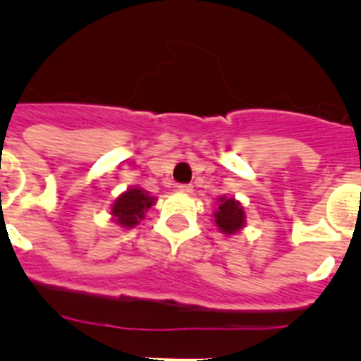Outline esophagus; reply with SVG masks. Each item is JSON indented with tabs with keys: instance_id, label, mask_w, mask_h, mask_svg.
Returning <instances> with one entry per match:
<instances>
[{
	"instance_id": "obj_1",
	"label": "esophagus",
	"mask_w": 361,
	"mask_h": 361,
	"mask_svg": "<svg viewBox=\"0 0 361 361\" xmlns=\"http://www.w3.org/2000/svg\"><path fill=\"white\" fill-rule=\"evenodd\" d=\"M177 190L180 191V193H186V195H190L191 191H193V186H191V184H178Z\"/></svg>"
}]
</instances>
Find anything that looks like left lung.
<instances>
[{
    "instance_id": "obj_1",
    "label": "left lung",
    "mask_w": 361,
    "mask_h": 361,
    "mask_svg": "<svg viewBox=\"0 0 361 361\" xmlns=\"http://www.w3.org/2000/svg\"><path fill=\"white\" fill-rule=\"evenodd\" d=\"M213 222L219 228L220 233L226 237L237 235L245 228V212L240 200L235 197L220 195L216 199V209L213 213Z\"/></svg>"
}]
</instances>
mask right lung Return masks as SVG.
Here are the masks:
<instances>
[{
	"label": "right lung",
	"mask_w": 361,
	"mask_h": 361,
	"mask_svg": "<svg viewBox=\"0 0 361 361\" xmlns=\"http://www.w3.org/2000/svg\"><path fill=\"white\" fill-rule=\"evenodd\" d=\"M155 200L157 199L149 195L148 191L142 190V188H128L110 206L111 220L124 229L135 228L145 219L146 212L155 204Z\"/></svg>",
	"instance_id": "add662e5"
}]
</instances>
